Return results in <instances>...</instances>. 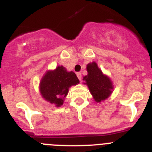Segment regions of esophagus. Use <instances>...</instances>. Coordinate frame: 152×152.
I'll list each match as a JSON object with an SVG mask.
<instances>
[{"label": "esophagus", "mask_w": 152, "mask_h": 152, "mask_svg": "<svg viewBox=\"0 0 152 152\" xmlns=\"http://www.w3.org/2000/svg\"><path fill=\"white\" fill-rule=\"evenodd\" d=\"M77 77H78L79 80H81V79H82V77H81V73H80V72H77Z\"/></svg>", "instance_id": "obj_1"}]
</instances>
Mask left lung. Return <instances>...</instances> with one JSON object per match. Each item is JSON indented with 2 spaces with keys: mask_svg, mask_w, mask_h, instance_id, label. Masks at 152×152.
I'll return each instance as SVG.
<instances>
[{
  "mask_svg": "<svg viewBox=\"0 0 152 152\" xmlns=\"http://www.w3.org/2000/svg\"><path fill=\"white\" fill-rule=\"evenodd\" d=\"M88 75L84 76V84L88 86L94 100L96 103L110 97L114 89L110 77L104 75L95 61L87 64Z\"/></svg>",
  "mask_w": 152,
  "mask_h": 152,
  "instance_id": "obj_1",
  "label": "left lung"
}]
</instances>
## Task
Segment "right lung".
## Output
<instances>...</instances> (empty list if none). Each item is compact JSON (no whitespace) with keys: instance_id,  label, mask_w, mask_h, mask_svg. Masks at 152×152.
I'll use <instances>...</instances> for the list:
<instances>
[{"instance_id":"add662e5","label":"right lung","mask_w":152,"mask_h":152,"mask_svg":"<svg viewBox=\"0 0 152 152\" xmlns=\"http://www.w3.org/2000/svg\"><path fill=\"white\" fill-rule=\"evenodd\" d=\"M79 84L75 72H68L62 65L48 70L39 83V91L44 100L60 107L64 103L69 88Z\"/></svg>"}]
</instances>
